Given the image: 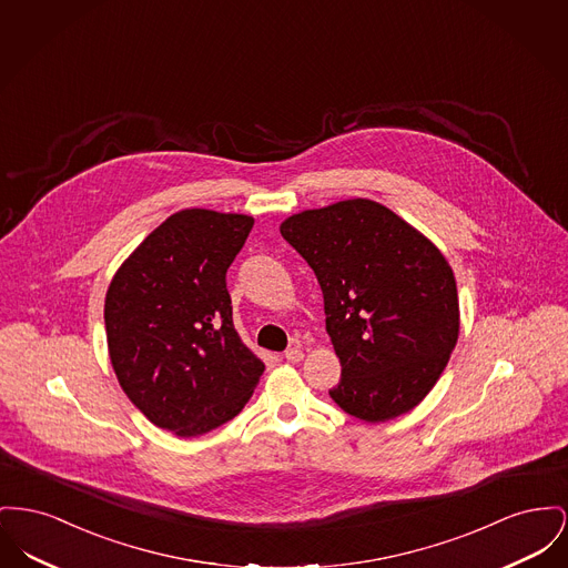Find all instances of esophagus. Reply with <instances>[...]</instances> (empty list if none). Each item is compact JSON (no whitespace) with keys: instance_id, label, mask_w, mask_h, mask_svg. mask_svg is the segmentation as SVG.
Returning <instances> with one entry per match:
<instances>
[{"instance_id":"esophagus-1","label":"esophagus","mask_w":568,"mask_h":568,"mask_svg":"<svg viewBox=\"0 0 568 568\" xmlns=\"http://www.w3.org/2000/svg\"><path fill=\"white\" fill-rule=\"evenodd\" d=\"M302 356H304V354H302L301 345H294V347H290V349L283 354V358H285L287 363H301Z\"/></svg>"}]
</instances>
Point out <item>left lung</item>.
Segmentation results:
<instances>
[{"label":"left lung","instance_id":"left-lung-1","mask_svg":"<svg viewBox=\"0 0 568 568\" xmlns=\"http://www.w3.org/2000/svg\"><path fill=\"white\" fill-rule=\"evenodd\" d=\"M281 235L313 267L341 361L334 403L367 423L416 407L459 336L453 270L393 210L347 200L290 216Z\"/></svg>","mask_w":568,"mask_h":568}]
</instances>
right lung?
Masks as SVG:
<instances>
[{
  "label": "right lung",
  "instance_id": "obj_1",
  "mask_svg": "<svg viewBox=\"0 0 568 568\" xmlns=\"http://www.w3.org/2000/svg\"><path fill=\"white\" fill-rule=\"evenodd\" d=\"M251 230L244 214L175 212L109 285L104 328L118 382L156 427L180 437L232 420L264 373L235 333L225 281Z\"/></svg>",
  "mask_w": 568,
  "mask_h": 568
}]
</instances>
